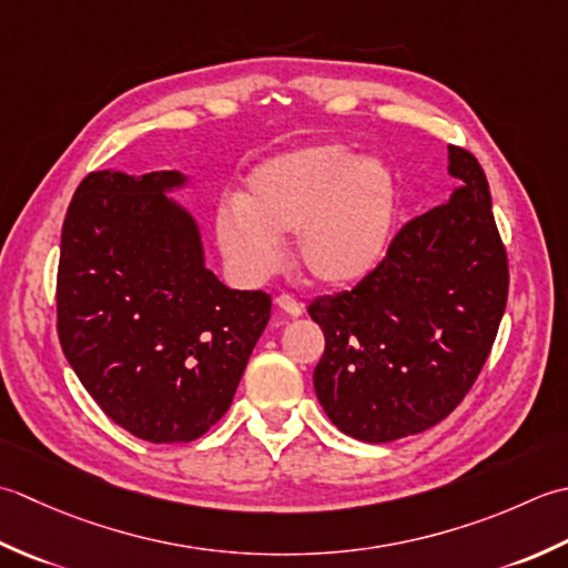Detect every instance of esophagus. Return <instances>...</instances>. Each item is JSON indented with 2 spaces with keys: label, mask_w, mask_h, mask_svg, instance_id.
<instances>
[{
  "label": "esophagus",
  "mask_w": 568,
  "mask_h": 568,
  "mask_svg": "<svg viewBox=\"0 0 568 568\" xmlns=\"http://www.w3.org/2000/svg\"><path fill=\"white\" fill-rule=\"evenodd\" d=\"M274 304H276V308H282L286 316H294V318H296V316L304 314V306H301L298 301H296L294 296H288V294L276 296V298H274Z\"/></svg>",
  "instance_id": "esophagus-1"
}]
</instances>
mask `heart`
I'll return each instance as SVG.
<instances>
[{"instance_id":"b5f03b06","label":"heart","mask_w":568,"mask_h":568,"mask_svg":"<svg viewBox=\"0 0 568 568\" xmlns=\"http://www.w3.org/2000/svg\"><path fill=\"white\" fill-rule=\"evenodd\" d=\"M395 211L397 183L385 161L318 144L254 169L237 201L217 211L215 240L237 276L260 282L280 264V240L294 233L301 272L338 288L385 257Z\"/></svg>"}]
</instances>
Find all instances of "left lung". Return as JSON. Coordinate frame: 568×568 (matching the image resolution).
Wrapping results in <instances>:
<instances>
[{
	"label": "left lung",
	"instance_id": "8db88e82",
	"mask_svg": "<svg viewBox=\"0 0 568 568\" xmlns=\"http://www.w3.org/2000/svg\"><path fill=\"white\" fill-rule=\"evenodd\" d=\"M460 186L409 220L351 292L311 301L326 351L314 369L323 412L357 442L432 429L468 395L507 304V252L478 159L448 146Z\"/></svg>",
	"mask_w": 568,
	"mask_h": 568
}]
</instances>
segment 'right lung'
Wrapping results in <instances>:
<instances>
[{
    "label": "right lung",
    "instance_id": "right-lung-1",
    "mask_svg": "<svg viewBox=\"0 0 568 568\" xmlns=\"http://www.w3.org/2000/svg\"><path fill=\"white\" fill-rule=\"evenodd\" d=\"M179 171L80 181L63 220L58 338L114 424L152 444L203 436L233 404L272 298L205 267Z\"/></svg>",
    "mask_w": 568,
    "mask_h": 568
}]
</instances>
